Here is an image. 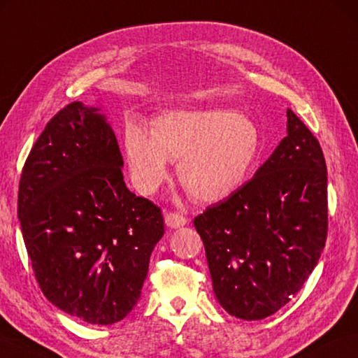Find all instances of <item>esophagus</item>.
Here are the masks:
<instances>
[{
  "instance_id": "obj_1",
  "label": "esophagus",
  "mask_w": 358,
  "mask_h": 358,
  "mask_svg": "<svg viewBox=\"0 0 358 358\" xmlns=\"http://www.w3.org/2000/svg\"><path fill=\"white\" fill-rule=\"evenodd\" d=\"M187 222V219L180 213H166V225L171 227V229H178V227H183Z\"/></svg>"
}]
</instances>
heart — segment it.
<instances>
[{"mask_svg": "<svg viewBox=\"0 0 358 358\" xmlns=\"http://www.w3.org/2000/svg\"><path fill=\"white\" fill-rule=\"evenodd\" d=\"M123 147L133 185L153 194L167 177V159L191 196L217 201L235 192L250 173L262 147L255 122L231 109L167 113L152 122L150 133L129 123Z\"/></svg>", "mask_w": 358, "mask_h": 358, "instance_id": "1", "label": "heart"}]
</instances>
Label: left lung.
<instances>
[{
	"mask_svg": "<svg viewBox=\"0 0 358 358\" xmlns=\"http://www.w3.org/2000/svg\"><path fill=\"white\" fill-rule=\"evenodd\" d=\"M287 115L288 136L253 178L194 219L217 302L245 321L287 305L327 239L322 148L291 109Z\"/></svg>",
	"mask_w": 358,
	"mask_h": 358,
	"instance_id": "8db88e82",
	"label": "left lung"
}]
</instances>
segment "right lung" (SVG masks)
<instances>
[{"mask_svg":"<svg viewBox=\"0 0 358 358\" xmlns=\"http://www.w3.org/2000/svg\"><path fill=\"white\" fill-rule=\"evenodd\" d=\"M99 108L73 101L38 136L18 185V220L42 292L89 324L122 321L138 303L161 208L136 197Z\"/></svg>","mask_w":358,"mask_h":358,"instance_id":"obj_1","label":"right lung"}]
</instances>
